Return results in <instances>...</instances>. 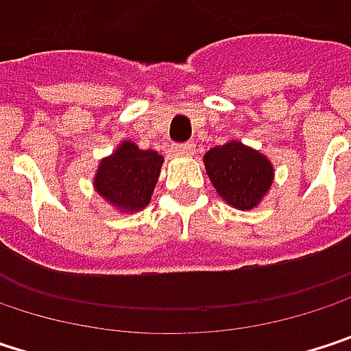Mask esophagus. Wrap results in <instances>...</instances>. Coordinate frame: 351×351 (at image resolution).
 <instances>
[{
	"mask_svg": "<svg viewBox=\"0 0 351 351\" xmlns=\"http://www.w3.org/2000/svg\"><path fill=\"white\" fill-rule=\"evenodd\" d=\"M173 152L176 156H191L195 154V144H176L173 146Z\"/></svg>",
	"mask_w": 351,
	"mask_h": 351,
	"instance_id": "34e87169",
	"label": "esophagus"
}]
</instances>
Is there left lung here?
Here are the masks:
<instances>
[{
    "label": "left lung",
    "instance_id": "8db88e82",
    "mask_svg": "<svg viewBox=\"0 0 351 351\" xmlns=\"http://www.w3.org/2000/svg\"><path fill=\"white\" fill-rule=\"evenodd\" d=\"M203 162L217 195L240 211L258 207L274 180V167L268 156L240 140L211 148Z\"/></svg>",
    "mask_w": 351,
    "mask_h": 351
}]
</instances>
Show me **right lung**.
<instances>
[{
  "label": "right lung",
  "instance_id": "obj_1",
  "mask_svg": "<svg viewBox=\"0 0 351 351\" xmlns=\"http://www.w3.org/2000/svg\"><path fill=\"white\" fill-rule=\"evenodd\" d=\"M165 158L154 150H140L136 142L123 140L101 158L95 176V193L119 213H138L148 207L158 182Z\"/></svg>",
  "mask_w": 351,
  "mask_h": 351
}]
</instances>
